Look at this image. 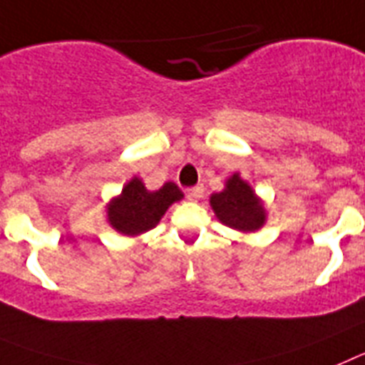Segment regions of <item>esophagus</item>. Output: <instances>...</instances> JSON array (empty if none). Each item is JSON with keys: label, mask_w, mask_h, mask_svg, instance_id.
I'll use <instances>...</instances> for the list:
<instances>
[{"label": "esophagus", "mask_w": 365, "mask_h": 365, "mask_svg": "<svg viewBox=\"0 0 365 365\" xmlns=\"http://www.w3.org/2000/svg\"><path fill=\"white\" fill-rule=\"evenodd\" d=\"M185 196H187V200H192V202L200 200L202 196H204V187L202 185L191 187V189H187L185 191Z\"/></svg>", "instance_id": "1"}]
</instances>
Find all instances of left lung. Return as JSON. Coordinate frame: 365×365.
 <instances>
[{
	"instance_id": "obj_1",
	"label": "left lung",
	"mask_w": 365,
	"mask_h": 365,
	"mask_svg": "<svg viewBox=\"0 0 365 365\" xmlns=\"http://www.w3.org/2000/svg\"><path fill=\"white\" fill-rule=\"evenodd\" d=\"M211 207L218 220L239 231H255L264 224V207L252 187L233 174L222 192L211 196Z\"/></svg>"
}]
</instances>
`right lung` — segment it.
I'll return each instance as SVG.
<instances>
[{
  "label": "right lung",
  "mask_w": 365,
  "mask_h": 365,
  "mask_svg": "<svg viewBox=\"0 0 365 365\" xmlns=\"http://www.w3.org/2000/svg\"><path fill=\"white\" fill-rule=\"evenodd\" d=\"M182 191L174 183H165L161 189L150 192L139 178L128 182L121 196L110 204L108 218L117 231L125 235H141L156 226L173 202L182 200Z\"/></svg>",
  "instance_id": "obj_1"
}]
</instances>
